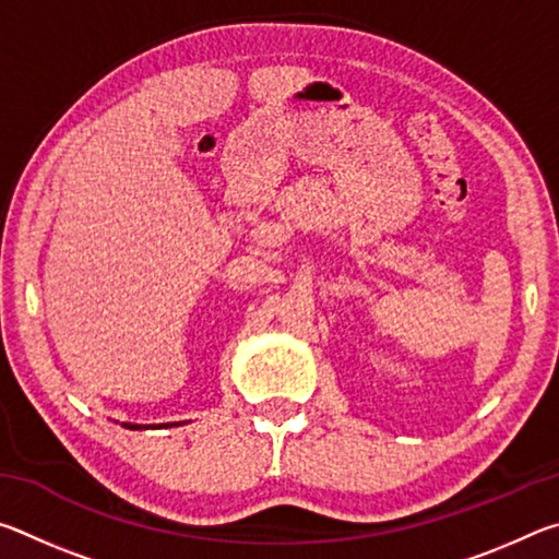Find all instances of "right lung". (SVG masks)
<instances>
[{"label":"right lung","mask_w":559,"mask_h":559,"mask_svg":"<svg viewBox=\"0 0 559 559\" xmlns=\"http://www.w3.org/2000/svg\"><path fill=\"white\" fill-rule=\"evenodd\" d=\"M118 424V421H116ZM179 424H187V421H169V424H153V427H147V424H130V421H122L120 427H126V429H132V431H140V429H167V427H179Z\"/></svg>","instance_id":"obj_1"}]
</instances>
